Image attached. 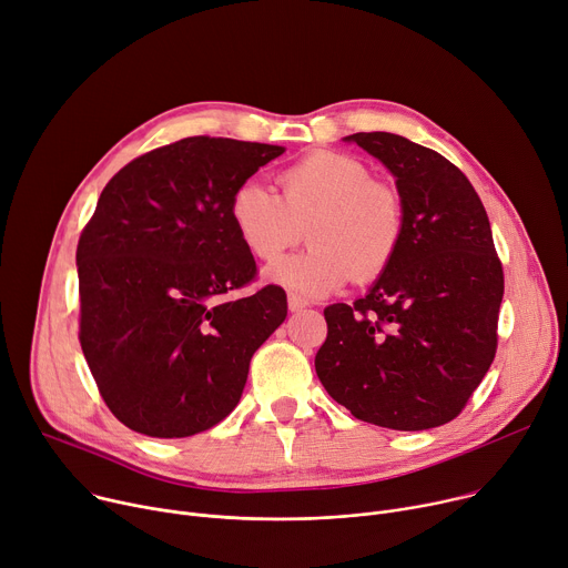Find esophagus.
Returning <instances> with one entry per match:
<instances>
[{
  "label": "esophagus",
  "instance_id": "1",
  "mask_svg": "<svg viewBox=\"0 0 568 568\" xmlns=\"http://www.w3.org/2000/svg\"><path fill=\"white\" fill-rule=\"evenodd\" d=\"M307 305V301L303 298V296H298V294H294V292H290L287 294V307L292 313H298V311H303V307Z\"/></svg>",
  "mask_w": 568,
  "mask_h": 568
}]
</instances>
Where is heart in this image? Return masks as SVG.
Segmentation results:
<instances>
[{
    "mask_svg": "<svg viewBox=\"0 0 568 568\" xmlns=\"http://www.w3.org/2000/svg\"><path fill=\"white\" fill-rule=\"evenodd\" d=\"M281 196L240 183L229 217L255 261L274 263L307 229L311 248L267 270V278L305 296H326L387 272L405 235L403 199L372 170L339 151H313L278 174Z\"/></svg>",
    "mask_w": 568,
    "mask_h": 568,
    "instance_id": "1",
    "label": "heart"
}]
</instances>
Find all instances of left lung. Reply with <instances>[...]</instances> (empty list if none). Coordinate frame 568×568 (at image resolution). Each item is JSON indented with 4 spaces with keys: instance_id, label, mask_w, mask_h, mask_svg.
Wrapping results in <instances>:
<instances>
[{
    "instance_id": "1",
    "label": "left lung",
    "mask_w": 568,
    "mask_h": 568,
    "mask_svg": "<svg viewBox=\"0 0 568 568\" xmlns=\"http://www.w3.org/2000/svg\"><path fill=\"white\" fill-rule=\"evenodd\" d=\"M396 179L405 235L367 296L324 311L315 369L355 419L428 430L467 405L498 344L503 265L485 205L442 153L403 135L344 138Z\"/></svg>"
}]
</instances>
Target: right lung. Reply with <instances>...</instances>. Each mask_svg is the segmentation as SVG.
Segmentation results:
<instances>
[{
	"label": "right lung",
	"instance_id": "1",
	"mask_svg": "<svg viewBox=\"0 0 568 568\" xmlns=\"http://www.w3.org/2000/svg\"><path fill=\"white\" fill-rule=\"evenodd\" d=\"M285 149L194 135L122 168L79 246V342L101 398L131 430L190 437L240 403L248 363L285 322L229 217L233 190Z\"/></svg>",
	"mask_w": 568,
	"mask_h": 568
}]
</instances>
